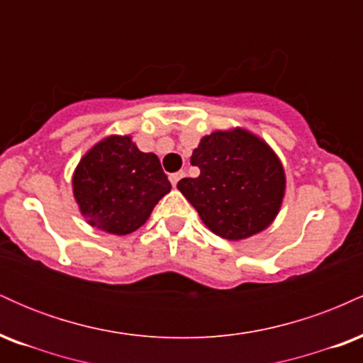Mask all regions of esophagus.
<instances>
[{
    "mask_svg": "<svg viewBox=\"0 0 363 363\" xmlns=\"http://www.w3.org/2000/svg\"><path fill=\"white\" fill-rule=\"evenodd\" d=\"M184 176H186L184 170H179V172H176V174H170L169 179H170V182H172V186H177V182L181 181Z\"/></svg>",
    "mask_w": 363,
    "mask_h": 363,
    "instance_id": "1",
    "label": "esophagus"
}]
</instances>
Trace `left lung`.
<instances>
[{
  "label": "left lung",
  "instance_id": "1",
  "mask_svg": "<svg viewBox=\"0 0 363 363\" xmlns=\"http://www.w3.org/2000/svg\"><path fill=\"white\" fill-rule=\"evenodd\" d=\"M198 177L179 181V191L216 235L251 237L268 227L280 210L285 172L264 141L244 129L205 136L193 152Z\"/></svg>",
  "mask_w": 363,
  "mask_h": 363
}]
</instances>
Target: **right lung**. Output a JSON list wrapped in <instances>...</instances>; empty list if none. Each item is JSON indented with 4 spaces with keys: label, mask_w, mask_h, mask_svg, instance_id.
I'll use <instances>...</instances> for the list:
<instances>
[{
    "label": "right lung",
    "mask_w": 363,
    "mask_h": 363,
    "mask_svg": "<svg viewBox=\"0 0 363 363\" xmlns=\"http://www.w3.org/2000/svg\"><path fill=\"white\" fill-rule=\"evenodd\" d=\"M172 189L155 153H143L129 136L95 145L74 170L73 193L91 227L116 235L135 232Z\"/></svg>",
    "instance_id": "right-lung-1"
}]
</instances>
